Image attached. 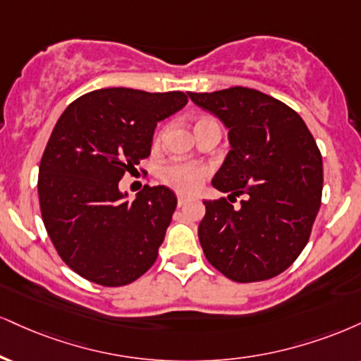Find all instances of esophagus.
I'll return each instance as SVG.
<instances>
[{"label":"esophagus","mask_w":361,"mask_h":361,"mask_svg":"<svg viewBox=\"0 0 361 361\" xmlns=\"http://www.w3.org/2000/svg\"><path fill=\"white\" fill-rule=\"evenodd\" d=\"M186 202H188V197H185V195H178V207L185 205Z\"/></svg>","instance_id":"esophagus-1"}]
</instances>
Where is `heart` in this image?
I'll use <instances>...</instances> for the list:
<instances>
[{"instance_id":"obj_1","label":"heart","mask_w":361,"mask_h":361,"mask_svg":"<svg viewBox=\"0 0 361 361\" xmlns=\"http://www.w3.org/2000/svg\"><path fill=\"white\" fill-rule=\"evenodd\" d=\"M205 124H216L212 117L198 116L193 119V131L198 129L200 126ZM159 141V136L156 137V142ZM205 168L198 166V164H188V163H173L168 164L161 169L163 181L178 192H193L198 188L200 181L205 176Z\"/></svg>"}]
</instances>
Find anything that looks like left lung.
<instances>
[{
  "mask_svg": "<svg viewBox=\"0 0 361 361\" xmlns=\"http://www.w3.org/2000/svg\"><path fill=\"white\" fill-rule=\"evenodd\" d=\"M228 129L230 151L212 185L240 194L241 205L205 200L198 225L203 254L235 282L271 279L286 271L310 240L323 192V161L296 111L247 87L188 92Z\"/></svg>",
  "mask_w": 361,
  "mask_h": 361,
  "instance_id": "obj_1",
  "label": "left lung"
}]
</instances>
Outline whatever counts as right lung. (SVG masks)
<instances>
[{
    "label": "right lung",
    "mask_w": 361,
    "mask_h": 361,
    "mask_svg": "<svg viewBox=\"0 0 361 361\" xmlns=\"http://www.w3.org/2000/svg\"><path fill=\"white\" fill-rule=\"evenodd\" d=\"M188 102L183 92L109 87L82 95L60 119L42 156L43 224L72 271L117 288L154 264L176 195L145 186L128 200L119 181L151 153L156 124Z\"/></svg>",
    "instance_id": "1"
}]
</instances>
